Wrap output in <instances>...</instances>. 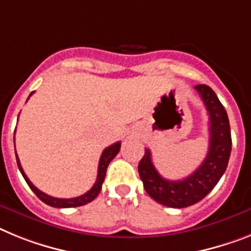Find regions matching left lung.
<instances>
[{
  "mask_svg": "<svg viewBox=\"0 0 251 251\" xmlns=\"http://www.w3.org/2000/svg\"><path fill=\"white\" fill-rule=\"evenodd\" d=\"M194 89L209 115V147L204 161L181 180H168L158 174L149 149L145 150V156L138 164V173L147 194L160 204L171 208H184L202 201L221 179L230 160L232 141L224 105L207 85H197Z\"/></svg>",
  "mask_w": 251,
  "mask_h": 251,
  "instance_id": "left-lung-1",
  "label": "left lung"
}]
</instances>
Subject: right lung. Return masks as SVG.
<instances>
[{
	"instance_id": "add662e5",
	"label": "right lung",
	"mask_w": 251,
	"mask_h": 251,
	"mask_svg": "<svg viewBox=\"0 0 251 251\" xmlns=\"http://www.w3.org/2000/svg\"><path fill=\"white\" fill-rule=\"evenodd\" d=\"M33 95V93L30 94L29 96ZM121 150V142H115L114 145H111V146L106 147V149L102 151L101 153V157H100V161H99V168H98V177H96V181L94 184V187L86 192L85 194L80 197H76V198H70V199H63V198H54V197H50L46 193H43L42 190H39L35 185H33V183L27 179L26 174L24 173L23 168H21V164H20V160H19L18 155H16V161H18V166H19V170L20 173L23 174L24 179L25 181L27 183V185L30 187V189L33 190L34 193L36 194V197L43 201V202L46 203V204L50 205V207H55V208H71V207H80V205L83 204H87V203L93 202L94 199L96 197L99 196L100 190H101V185H102V181L105 179V174H106V169H108L109 164L115 156L118 155V152ZM16 153V151H15Z\"/></svg>"
}]
</instances>
